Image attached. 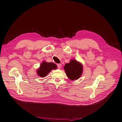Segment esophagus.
I'll return each instance as SVG.
<instances>
[{
    "instance_id": "34e87169",
    "label": "esophagus",
    "mask_w": 122,
    "mask_h": 122,
    "mask_svg": "<svg viewBox=\"0 0 122 122\" xmlns=\"http://www.w3.org/2000/svg\"><path fill=\"white\" fill-rule=\"evenodd\" d=\"M57 66H58V69H60L62 67V64H57Z\"/></svg>"
}]
</instances>
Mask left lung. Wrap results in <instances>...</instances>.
<instances>
[{
	"label": "left lung",
	"instance_id": "left-lung-1",
	"mask_svg": "<svg viewBox=\"0 0 122 122\" xmlns=\"http://www.w3.org/2000/svg\"><path fill=\"white\" fill-rule=\"evenodd\" d=\"M64 69L69 79L71 80H75L82 76L83 67L81 63L75 59H72L69 63L65 65Z\"/></svg>",
	"mask_w": 122,
	"mask_h": 122
}]
</instances>
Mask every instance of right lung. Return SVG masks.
Listing matches in <instances>:
<instances>
[{"label":"right lung","mask_w":122,"mask_h":122,"mask_svg":"<svg viewBox=\"0 0 122 122\" xmlns=\"http://www.w3.org/2000/svg\"><path fill=\"white\" fill-rule=\"evenodd\" d=\"M57 68V65L54 63L43 61L41 63L36 72L39 76L43 78L46 77L52 70L56 69Z\"/></svg>","instance_id":"right-lung-1"}]
</instances>
